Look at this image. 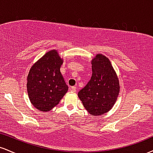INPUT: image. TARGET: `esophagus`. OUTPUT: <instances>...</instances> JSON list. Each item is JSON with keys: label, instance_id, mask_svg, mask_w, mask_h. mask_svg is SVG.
Listing matches in <instances>:
<instances>
[{"label": "esophagus", "instance_id": "obj_1", "mask_svg": "<svg viewBox=\"0 0 153 153\" xmlns=\"http://www.w3.org/2000/svg\"><path fill=\"white\" fill-rule=\"evenodd\" d=\"M69 90L72 91V92H75L76 91V87L75 86H72V87H70Z\"/></svg>", "mask_w": 153, "mask_h": 153}]
</instances>
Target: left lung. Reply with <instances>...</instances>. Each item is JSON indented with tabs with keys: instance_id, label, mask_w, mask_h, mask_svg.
I'll list each match as a JSON object with an SVG mask.
<instances>
[{
	"instance_id": "1",
	"label": "left lung",
	"mask_w": 153,
	"mask_h": 153,
	"mask_svg": "<svg viewBox=\"0 0 153 153\" xmlns=\"http://www.w3.org/2000/svg\"><path fill=\"white\" fill-rule=\"evenodd\" d=\"M92 76L78 97L93 116L106 113L114 106L119 93V82L110 60L101 54L91 60Z\"/></svg>"
}]
</instances>
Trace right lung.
<instances>
[{"mask_svg": "<svg viewBox=\"0 0 153 153\" xmlns=\"http://www.w3.org/2000/svg\"><path fill=\"white\" fill-rule=\"evenodd\" d=\"M63 60L56 50L47 52L33 65L27 77V92L31 104L48 111L58 104L68 90L60 73Z\"/></svg>", "mask_w": 153, "mask_h": 153, "instance_id": "right-lung-1", "label": "right lung"}]
</instances>
